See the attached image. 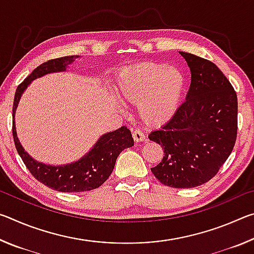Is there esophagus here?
<instances>
[{"label":"esophagus","instance_id":"34e87169","mask_svg":"<svg viewBox=\"0 0 254 254\" xmlns=\"http://www.w3.org/2000/svg\"><path fill=\"white\" fill-rule=\"evenodd\" d=\"M132 136H133V139H134L135 142H143V141H145V135L139 130L133 132Z\"/></svg>","mask_w":254,"mask_h":254}]
</instances>
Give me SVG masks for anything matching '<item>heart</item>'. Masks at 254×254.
Returning <instances> with one entry per match:
<instances>
[{"label":"heart","mask_w":254,"mask_h":254,"mask_svg":"<svg viewBox=\"0 0 254 254\" xmlns=\"http://www.w3.org/2000/svg\"><path fill=\"white\" fill-rule=\"evenodd\" d=\"M119 96L136 104L144 126L157 127L174 118L183 100L185 76L176 66L143 63L120 71L115 81Z\"/></svg>","instance_id":"1"}]
</instances>
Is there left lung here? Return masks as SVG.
<instances>
[{
    "label": "left lung",
    "mask_w": 254,
    "mask_h": 254,
    "mask_svg": "<svg viewBox=\"0 0 254 254\" xmlns=\"http://www.w3.org/2000/svg\"><path fill=\"white\" fill-rule=\"evenodd\" d=\"M179 54L190 69V86L174 118L149 134L165 153L151 171L166 186L192 188L212 179L234 148L238 97L215 64L192 54Z\"/></svg>",
    "instance_id": "left-lung-1"
}]
</instances>
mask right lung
I'll return each instance as SVG.
<instances>
[{
    "instance_id": "right-lung-1",
    "label": "right lung",
    "mask_w": 254,
    "mask_h": 254,
    "mask_svg": "<svg viewBox=\"0 0 254 254\" xmlns=\"http://www.w3.org/2000/svg\"><path fill=\"white\" fill-rule=\"evenodd\" d=\"M77 58H79V56H68V57L49 60L38 66L16 88L13 112H12L13 115L12 133H13L15 148L24 165L38 182L54 190L63 192H80L98 188L111 176L119 154L124 149L134 145L130 130L122 127L118 130L101 135L91 150L78 160L66 165L54 166L37 161L25 151L22 144L20 143L16 134L14 118L20 98L25 89L34 79L53 72L66 71L68 66Z\"/></svg>"
}]
</instances>
